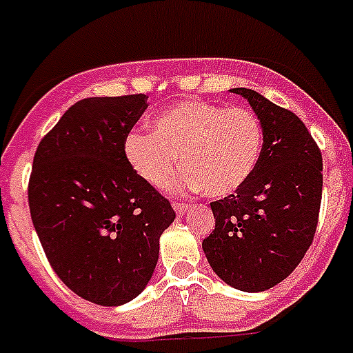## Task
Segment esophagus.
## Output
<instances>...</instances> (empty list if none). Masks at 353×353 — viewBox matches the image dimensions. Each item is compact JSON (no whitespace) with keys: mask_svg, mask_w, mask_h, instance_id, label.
Returning a JSON list of instances; mask_svg holds the SVG:
<instances>
[{"mask_svg":"<svg viewBox=\"0 0 353 353\" xmlns=\"http://www.w3.org/2000/svg\"><path fill=\"white\" fill-rule=\"evenodd\" d=\"M174 210H176V214H185L188 209H190V205L188 203H172Z\"/></svg>","mask_w":353,"mask_h":353,"instance_id":"esophagus-1","label":"esophagus"}]
</instances>
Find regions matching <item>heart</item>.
<instances>
[{
	"label": "heart",
	"mask_w": 353,
	"mask_h": 353,
	"mask_svg": "<svg viewBox=\"0 0 353 353\" xmlns=\"http://www.w3.org/2000/svg\"><path fill=\"white\" fill-rule=\"evenodd\" d=\"M260 119L247 108L187 101L159 112L148 133L124 139V159L148 187H163L179 165L172 192L201 190L210 198L238 192L254 174L262 155Z\"/></svg>",
	"instance_id": "heart-1"
}]
</instances>
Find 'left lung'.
I'll list each match as a JSON object with an SVG mask.
<instances>
[{
    "label": "left lung",
    "instance_id": "left-lung-1",
    "mask_svg": "<svg viewBox=\"0 0 353 353\" xmlns=\"http://www.w3.org/2000/svg\"><path fill=\"white\" fill-rule=\"evenodd\" d=\"M231 91L262 122L263 148L251 179L210 203L216 225L201 245L225 284L258 293L288 279L312 245L323 198V155L295 113L247 88Z\"/></svg>",
    "mask_w": 353,
    "mask_h": 353
}]
</instances>
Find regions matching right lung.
I'll list each match as a JSON object with an SVG mask.
<instances>
[{"mask_svg": "<svg viewBox=\"0 0 353 353\" xmlns=\"http://www.w3.org/2000/svg\"><path fill=\"white\" fill-rule=\"evenodd\" d=\"M146 95L91 97L63 113L38 144L29 181L32 225L69 290L99 306L141 295L176 220L170 203L124 159V139Z\"/></svg>", "mask_w": 353, "mask_h": 353, "instance_id": "1", "label": "right lung"}]
</instances>
